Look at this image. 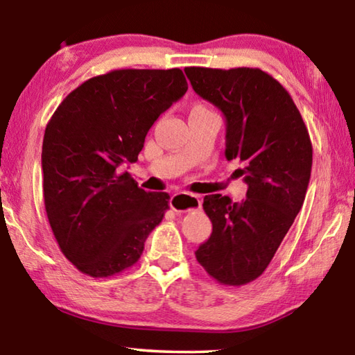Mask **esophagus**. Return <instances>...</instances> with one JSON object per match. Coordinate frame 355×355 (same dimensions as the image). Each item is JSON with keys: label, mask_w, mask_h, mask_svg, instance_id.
I'll use <instances>...</instances> for the list:
<instances>
[{"label": "esophagus", "mask_w": 355, "mask_h": 355, "mask_svg": "<svg viewBox=\"0 0 355 355\" xmlns=\"http://www.w3.org/2000/svg\"><path fill=\"white\" fill-rule=\"evenodd\" d=\"M202 200L199 196L188 194V192H180V194H173L171 197V208L175 213H189L192 209L200 208Z\"/></svg>", "instance_id": "obj_1"}]
</instances>
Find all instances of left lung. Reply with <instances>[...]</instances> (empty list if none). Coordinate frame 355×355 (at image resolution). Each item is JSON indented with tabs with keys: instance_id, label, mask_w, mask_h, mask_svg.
<instances>
[{
	"instance_id": "left-lung-1",
	"label": "left lung",
	"mask_w": 355,
	"mask_h": 355,
	"mask_svg": "<svg viewBox=\"0 0 355 355\" xmlns=\"http://www.w3.org/2000/svg\"><path fill=\"white\" fill-rule=\"evenodd\" d=\"M196 94L225 116V158L239 159L249 189L241 203L205 196L213 224L196 258L209 277L241 286L264 272L302 208L313 148L286 89L260 69L186 67Z\"/></svg>"
}]
</instances>
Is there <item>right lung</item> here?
I'll return each mask as SVG.
<instances>
[{
  "label": "right lung",
  "mask_w": 355,
  "mask_h": 355,
  "mask_svg": "<svg viewBox=\"0 0 355 355\" xmlns=\"http://www.w3.org/2000/svg\"><path fill=\"white\" fill-rule=\"evenodd\" d=\"M188 91L180 69H119L71 91L48 122L42 146L48 222L83 274L111 277L139 260L169 209L167 192L141 189L136 163L148 130Z\"/></svg>",
  "instance_id": "1"
}]
</instances>
